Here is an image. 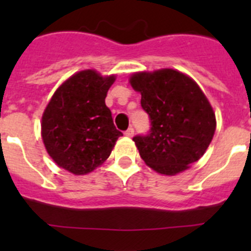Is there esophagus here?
<instances>
[{
    "label": "esophagus",
    "instance_id": "34e87169",
    "mask_svg": "<svg viewBox=\"0 0 251 251\" xmlns=\"http://www.w3.org/2000/svg\"><path fill=\"white\" fill-rule=\"evenodd\" d=\"M124 134H126L127 137H133L134 136V129H133L132 127H129L127 130H126V132H124Z\"/></svg>",
    "mask_w": 251,
    "mask_h": 251
}]
</instances>
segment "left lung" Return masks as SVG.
<instances>
[{
  "label": "left lung",
  "instance_id": "left-lung-1",
  "mask_svg": "<svg viewBox=\"0 0 251 251\" xmlns=\"http://www.w3.org/2000/svg\"><path fill=\"white\" fill-rule=\"evenodd\" d=\"M130 85L142 95L151 129L133 138L152 170L174 176L199 161L216 129L212 106L191 77L174 69L133 74Z\"/></svg>",
  "mask_w": 251,
  "mask_h": 251
}]
</instances>
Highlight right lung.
Wrapping results in <instances>:
<instances>
[{
    "label": "right lung",
    "instance_id": "obj_1",
    "mask_svg": "<svg viewBox=\"0 0 251 251\" xmlns=\"http://www.w3.org/2000/svg\"><path fill=\"white\" fill-rule=\"evenodd\" d=\"M115 76L83 70L64 81L49 101L41 121V136L49 156L59 167L85 175L100 166L122 132L105 105Z\"/></svg>",
    "mask_w": 251,
    "mask_h": 251
}]
</instances>
